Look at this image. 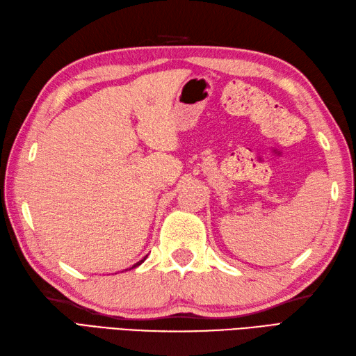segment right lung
I'll return each mask as SVG.
<instances>
[{
  "label": "right lung",
  "instance_id": "right-lung-1",
  "mask_svg": "<svg viewBox=\"0 0 356 356\" xmlns=\"http://www.w3.org/2000/svg\"><path fill=\"white\" fill-rule=\"evenodd\" d=\"M145 259H147V256H145V258H144V259H140V261H139V262H136V264H135V266H134V267H131V268H135V267H138V266H140V264H143V262H144V261H145Z\"/></svg>",
  "mask_w": 356,
  "mask_h": 356
}]
</instances>
